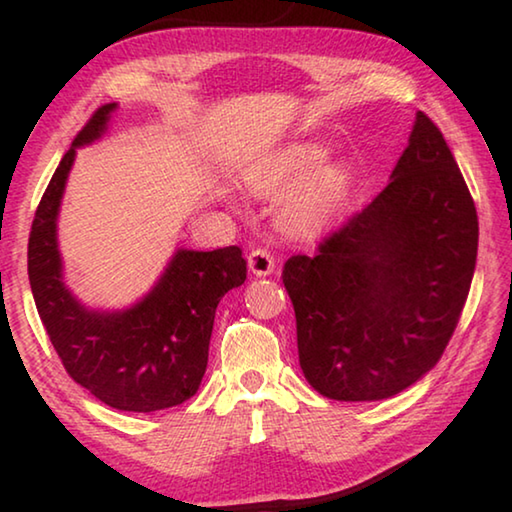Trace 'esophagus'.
<instances>
[{"label": "esophagus", "instance_id": "34e87169", "mask_svg": "<svg viewBox=\"0 0 512 512\" xmlns=\"http://www.w3.org/2000/svg\"><path fill=\"white\" fill-rule=\"evenodd\" d=\"M248 268H250V273L257 275V277L271 275L273 268H275V257L268 253L266 248L250 250V253H248Z\"/></svg>", "mask_w": 512, "mask_h": 512}]
</instances>
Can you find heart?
I'll list each match as a JSON object with an SVG mask.
<instances>
[{
    "instance_id": "1",
    "label": "heart",
    "mask_w": 512,
    "mask_h": 512,
    "mask_svg": "<svg viewBox=\"0 0 512 512\" xmlns=\"http://www.w3.org/2000/svg\"><path fill=\"white\" fill-rule=\"evenodd\" d=\"M325 158L327 149L323 144L291 142L250 167L246 171V183L259 196H277L308 176ZM352 189L354 169L348 162L320 167L289 194L282 207L284 230L293 237L320 235L345 212Z\"/></svg>"
}]
</instances>
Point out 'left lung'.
Returning a JSON list of instances; mask_svg holds the SVG:
<instances>
[{
    "label": "left lung",
    "instance_id": "8db88e82",
    "mask_svg": "<svg viewBox=\"0 0 512 512\" xmlns=\"http://www.w3.org/2000/svg\"><path fill=\"white\" fill-rule=\"evenodd\" d=\"M479 221L438 126L418 112L388 185L284 264L300 368L329 400L377 402L436 366L470 293Z\"/></svg>",
    "mask_w": 512,
    "mask_h": 512
}]
</instances>
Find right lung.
Listing matches in <instances>:
<instances>
[{
    "label": "right lung",
    "mask_w": 512,
    "mask_h": 512,
    "mask_svg": "<svg viewBox=\"0 0 512 512\" xmlns=\"http://www.w3.org/2000/svg\"><path fill=\"white\" fill-rule=\"evenodd\" d=\"M119 106L94 112L63 155L36 210L29 237V282L38 314L65 370L119 411L153 413L183 404L201 386L219 300L246 280L237 246L178 248L153 289L126 309H92L65 284L58 212L76 149L108 131Z\"/></svg>",
    "instance_id": "obj_1"
}]
</instances>
